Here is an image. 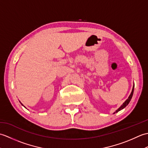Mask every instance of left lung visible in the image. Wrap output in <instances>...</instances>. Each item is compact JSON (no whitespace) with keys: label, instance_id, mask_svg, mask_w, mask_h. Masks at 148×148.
<instances>
[{"label":"left lung","instance_id":"obj_1","mask_svg":"<svg viewBox=\"0 0 148 148\" xmlns=\"http://www.w3.org/2000/svg\"><path fill=\"white\" fill-rule=\"evenodd\" d=\"M134 86H133V88H132V92L130 93V95H129V97H128V99L126 100H125V101L123 103V104L120 107H119V108L117 110H116V111L114 113H113V114H115V113L118 112L119 111H121V110H122L123 109H124L125 107H127V106H128V103H129V102H130L132 98V96H133V94H134Z\"/></svg>","mask_w":148,"mask_h":148}]
</instances>
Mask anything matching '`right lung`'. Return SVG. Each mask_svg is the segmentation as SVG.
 Segmentation results:
<instances>
[{
    "mask_svg": "<svg viewBox=\"0 0 148 148\" xmlns=\"http://www.w3.org/2000/svg\"><path fill=\"white\" fill-rule=\"evenodd\" d=\"M20 103H21V105H22V106H23V103H21V102H20ZM24 107H25V106H24Z\"/></svg>",
    "mask_w": 148,
    "mask_h": 148,
    "instance_id": "right-lung-1",
    "label": "right lung"
}]
</instances>
